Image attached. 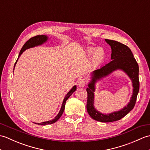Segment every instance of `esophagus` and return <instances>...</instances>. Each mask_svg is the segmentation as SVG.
Segmentation results:
<instances>
[{
	"label": "esophagus",
	"instance_id": "obj_1",
	"mask_svg": "<svg viewBox=\"0 0 150 150\" xmlns=\"http://www.w3.org/2000/svg\"><path fill=\"white\" fill-rule=\"evenodd\" d=\"M87 84V80L86 79H81L78 82V85L79 87L83 88Z\"/></svg>",
	"mask_w": 150,
	"mask_h": 150
}]
</instances>
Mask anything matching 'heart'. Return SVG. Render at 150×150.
Returning a JSON list of instances; mask_svg holds the SVG:
<instances>
[{"label": "heart", "mask_w": 150, "mask_h": 150, "mask_svg": "<svg viewBox=\"0 0 150 150\" xmlns=\"http://www.w3.org/2000/svg\"><path fill=\"white\" fill-rule=\"evenodd\" d=\"M93 50H91L90 52H89V53H92V52H93ZM101 51L102 52V54L100 56H99L98 55V53H99L100 54V52ZM103 57H104V52L103 49L101 48H97L95 50V52H94V60L96 62H100V61H102V60L103 59Z\"/></svg>", "instance_id": "b5f03b06"}]
</instances>
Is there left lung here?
<instances>
[{
	"label": "left lung",
	"instance_id": "8db88e82",
	"mask_svg": "<svg viewBox=\"0 0 150 150\" xmlns=\"http://www.w3.org/2000/svg\"><path fill=\"white\" fill-rule=\"evenodd\" d=\"M105 41L111 46V61L91 72V81L86 89L88 93L86 108L88 114L93 119L99 122H110L121 119L134 108L139 91V68L131 50L128 46L115 40L105 39ZM117 70L124 71L132 81L133 86L132 97L129 104L122 109L108 114H102L94 106L95 84L98 80Z\"/></svg>",
	"mask_w": 150,
	"mask_h": 150
}]
</instances>
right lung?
I'll use <instances>...</instances> for the list:
<instances>
[{
    "label": "right lung",
    "instance_id": "obj_1",
    "mask_svg": "<svg viewBox=\"0 0 150 150\" xmlns=\"http://www.w3.org/2000/svg\"><path fill=\"white\" fill-rule=\"evenodd\" d=\"M49 39L47 35H37L35 37H33L32 38H31L30 40H28L27 42L24 44V46H22V49L21 50L20 53H19V55H18V57L17 60V61H16L15 65H14V69H15V66L16 65V64H17V61H18V59H19V57L22 55V53H23L25 50H26L29 48H31V47H34L35 46H40V45H42L44 43H45L47 42V40ZM76 90H77V86L75 85L74 86H73L71 90H69V91L68 92V93L66 94V95L65 96L64 98L63 102H62V106L61 108H60V110L59 111V113L57 114V115L52 120H50L48 121H45V122H40V123H36L37 124H39V125H42V126H44V125H47V124H52L56 122L57 120L59 119V118L62 116V115L64 112V108H65V104H66V100L68 99V98L71 96V94H73V92H74Z\"/></svg>",
    "mask_w": 150,
    "mask_h": 150
}]
</instances>
